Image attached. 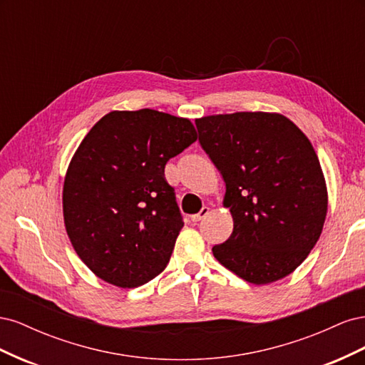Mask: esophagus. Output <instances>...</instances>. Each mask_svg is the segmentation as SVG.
Returning a JSON list of instances; mask_svg holds the SVG:
<instances>
[{
	"instance_id": "esophagus-1",
	"label": "esophagus",
	"mask_w": 365,
	"mask_h": 365,
	"mask_svg": "<svg viewBox=\"0 0 365 365\" xmlns=\"http://www.w3.org/2000/svg\"><path fill=\"white\" fill-rule=\"evenodd\" d=\"M208 212H210L208 207H202L200 213H196V215L192 216V220H193V222H200V220H202L208 215Z\"/></svg>"
}]
</instances>
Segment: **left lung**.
Returning a JSON list of instances; mask_svg holds the SVG:
<instances>
[{"label":"left lung","mask_w":365,"mask_h":365,"mask_svg":"<svg viewBox=\"0 0 365 365\" xmlns=\"http://www.w3.org/2000/svg\"><path fill=\"white\" fill-rule=\"evenodd\" d=\"M200 145L225 182L233 233L212 248L254 284L289 275L315 247L327 190L311 141L289 118L236 113L197 118Z\"/></svg>","instance_id":"left-lung-1"}]
</instances>
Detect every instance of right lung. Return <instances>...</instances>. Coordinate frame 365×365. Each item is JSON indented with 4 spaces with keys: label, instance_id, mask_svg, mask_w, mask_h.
Listing matches in <instances>:
<instances>
[{
    "label": "right lung",
    "instance_id": "1",
    "mask_svg": "<svg viewBox=\"0 0 365 365\" xmlns=\"http://www.w3.org/2000/svg\"><path fill=\"white\" fill-rule=\"evenodd\" d=\"M197 138L190 120L155 109L113 111L82 140L63 182V219L97 277L135 288L168 267L184 225L168 161Z\"/></svg>",
    "mask_w": 365,
    "mask_h": 365
}]
</instances>
